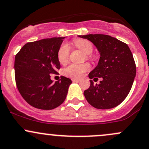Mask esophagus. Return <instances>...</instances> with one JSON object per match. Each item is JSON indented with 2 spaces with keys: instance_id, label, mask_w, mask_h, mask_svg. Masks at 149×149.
<instances>
[{
  "instance_id": "34e87169",
  "label": "esophagus",
  "mask_w": 149,
  "mask_h": 149,
  "mask_svg": "<svg viewBox=\"0 0 149 149\" xmlns=\"http://www.w3.org/2000/svg\"><path fill=\"white\" fill-rule=\"evenodd\" d=\"M72 82H79V79H72Z\"/></svg>"
}]
</instances>
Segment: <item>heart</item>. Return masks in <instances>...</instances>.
Instances as JSON below:
<instances>
[{
    "instance_id": "b5f03b06",
    "label": "heart",
    "mask_w": 149,
    "mask_h": 149,
    "mask_svg": "<svg viewBox=\"0 0 149 149\" xmlns=\"http://www.w3.org/2000/svg\"><path fill=\"white\" fill-rule=\"evenodd\" d=\"M74 47L80 50L84 54L90 56L93 52V44L90 41L82 39H76L73 41ZM70 54V47L67 43H63L59 47L57 52V59L59 63L65 64L68 62L69 56ZM90 66L87 64H70L63 70V73L65 76L72 78H79L84 74L86 71L89 70Z\"/></svg>"
}]
</instances>
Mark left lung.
I'll list each match as a JSON object with an SVG mask.
<instances>
[{"mask_svg": "<svg viewBox=\"0 0 149 149\" xmlns=\"http://www.w3.org/2000/svg\"><path fill=\"white\" fill-rule=\"evenodd\" d=\"M90 41L100 57L89 78L100 84L90 86L84 92L87 102L97 109H110L120 105L128 96L136 74V67L129 47L114 37L104 34L79 35Z\"/></svg>", "mask_w": 149, "mask_h": 149, "instance_id": "1", "label": "left lung"}]
</instances>
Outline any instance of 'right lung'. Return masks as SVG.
<instances>
[{
	"label": "right lung",
	"mask_w": 149,
	"mask_h": 149,
	"mask_svg": "<svg viewBox=\"0 0 149 149\" xmlns=\"http://www.w3.org/2000/svg\"><path fill=\"white\" fill-rule=\"evenodd\" d=\"M65 37H54L26 44L15 56L16 86L31 106L52 110L63 103L72 80L65 77L54 83L52 74L60 69L57 52Z\"/></svg>",
	"instance_id": "add662e5"
}]
</instances>
